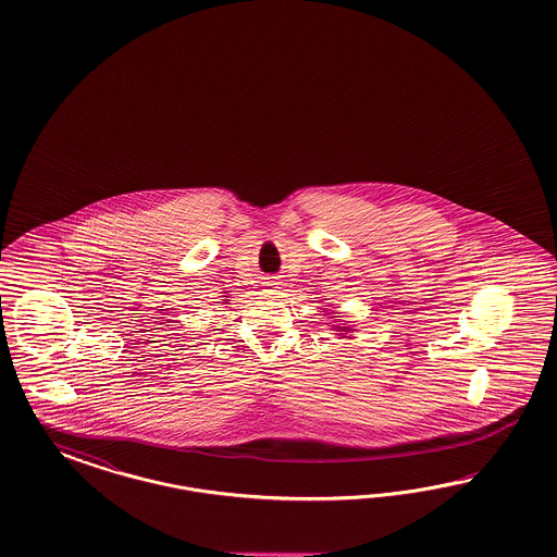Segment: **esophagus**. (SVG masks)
<instances>
[{
    "label": "esophagus",
    "instance_id": "esophagus-1",
    "mask_svg": "<svg viewBox=\"0 0 557 557\" xmlns=\"http://www.w3.org/2000/svg\"><path fill=\"white\" fill-rule=\"evenodd\" d=\"M263 286H265V292H268V294H277V292H280V282H277V277H265Z\"/></svg>",
    "mask_w": 557,
    "mask_h": 557
}]
</instances>
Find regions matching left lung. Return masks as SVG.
Here are the masks:
<instances>
[{"mask_svg": "<svg viewBox=\"0 0 557 557\" xmlns=\"http://www.w3.org/2000/svg\"><path fill=\"white\" fill-rule=\"evenodd\" d=\"M321 312H329V310H321ZM335 312H329V319H333V322H337V324H329V326H333L335 331H337V335H347V333H351V331H355L354 326H345L347 322L341 321V319H337V317H333Z\"/></svg>", "mask_w": 557, "mask_h": 557, "instance_id": "left-lung-1", "label": "left lung"}]
</instances>
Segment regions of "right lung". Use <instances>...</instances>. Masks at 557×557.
<instances>
[{"instance_id": "right-lung-1", "label": "right lung", "mask_w": 557, "mask_h": 557, "mask_svg": "<svg viewBox=\"0 0 557 557\" xmlns=\"http://www.w3.org/2000/svg\"><path fill=\"white\" fill-rule=\"evenodd\" d=\"M222 294H224V292H222ZM222 298H224V302L222 304H228V296H222Z\"/></svg>"}]
</instances>
